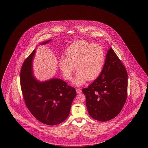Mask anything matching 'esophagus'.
Listing matches in <instances>:
<instances>
[{
    "instance_id": "obj_1",
    "label": "esophagus",
    "mask_w": 148,
    "mask_h": 148,
    "mask_svg": "<svg viewBox=\"0 0 148 148\" xmlns=\"http://www.w3.org/2000/svg\"><path fill=\"white\" fill-rule=\"evenodd\" d=\"M76 93L77 94H80L81 93V90L80 88H76Z\"/></svg>"
}]
</instances>
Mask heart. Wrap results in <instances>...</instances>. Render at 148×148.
<instances>
[{"mask_svg":"<svg viewBox=\"0 0 148 148\" xmlns=\"http://www.w3.org/2000/svg\"><path fill=\"white\" fill-rule=\"evenodd\" d=\"M105 58V51L100 45L79 40L66 49L65 58L59 59L58 66L66 80H71L75 67L77 73L72 84L81 86L87 80H93L99 76L103 68Z\"/></svg>","mask_w":148,"mask_h":148,"instance_id":"b5f03b06","label":"heart"}]
</instances>
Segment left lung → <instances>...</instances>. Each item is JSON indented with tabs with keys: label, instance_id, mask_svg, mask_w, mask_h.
I'll use <instances>...</instances> for the list:
<instances>
[{
	"label": "left lung",
	"instance_id": "obj_1",
	"mask_svg": "<svg viewBox=\"0 0 148 148\" xmlns=\"http://www.w3.org/2000/svg\"><path fill=\"white\" fill-rule=\"evenodd\" d=\"M82 92L88 113L97 121H110L121 111L127 98V73L111 48L100 75Z\"/></svg>",
	"mask_w": 148,
	"mask_h": 148
}]
</instances>
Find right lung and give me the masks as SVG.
Masks as SVG:
<instances>
[{
  "mask_svg": "<svg viewBox=\"0 0 148 148\" xmlns=\"http://www.w3.org/2000/svg\"><path fill=\"white\" fill-rule=\"evenodd\" d=\"M50 40L40 45L47 44ZM35 53L34 49L24 61L21 68L20 82L23 98L27 108L36 119L47 125H58L69 116L76 90L58 78L43 82L37 80L32 69Z\"/></svg>",
  "mask_w": 148,
  "mask_h": 148,
  "instance_id": "add662e5",
  "label": "right lung"
}]
</instances>
